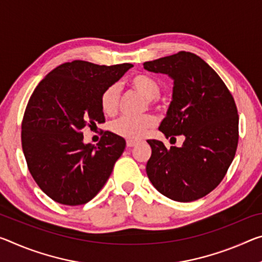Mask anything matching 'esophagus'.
<instances>
[{
    "label": "esophagus",
    "mask_w": 262,
    "mask_h": 262,
    "mask_svg": "<svg viewBox=\"0 0 262 262\" xmlns=\"http://www.w3.org/2000/svg\"><path fill=\"white\" fill-rule=\"evenodd\" d=\"M136 144H138V142H136V141H133V140H128L127 141V147H129V148L136 146Z\"/></svg>",
    "instance_id": "obj_1"
}]
</instances>
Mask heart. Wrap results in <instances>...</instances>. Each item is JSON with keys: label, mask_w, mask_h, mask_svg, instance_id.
Here are the masks:
<instances>
[{"label": "heart", "mask_w": 262, "mask_h": 262, "mask_svg": "<svg viewBox=\"0 0 262 262\" xmlns=\"http://www.w3.org/2000/svg\"><path fill=\"white\" fill-rule=\"evenodd\" d=\"M130 86L136 92L142 94L148 100L157 98L161 92L159 80L148 74H136L130 79ZM120 86L111 85L103 91L100 98V106L106 115H114L119 105ZM155 124V119L151 115H143L140 118L122 116L111 124V129L114 134L128 140H139L146 134V132Z\"/></svg>", "instance_id": "b5f03b06"}]
</instances>
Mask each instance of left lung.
Wrapping results in <instances>:
<instances>
[{"label":"left lung","instance_id":"1","mask_svg":"<svg viewBox=\"0 0 262 262\" xmlns=\"http://www.w3.org/2000/svg\"><path fill=\"white\" fill-rule=\"evenodd\" d=\"M143 66L173 80L160 130L167 139H185L182 147L170 148L159 140L147 141L151 147L148 178L172 201H196L217 188L234 159L239 118L233 97L214 70L194 53L181 51Z\"/></svg>","mask_w":262,"mask_h":262}]
</instances>
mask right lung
<instances>
[{
    "instance_id": "right-lung-1",
    "label": "right lung",
    "mask_w": 262,
    "mask_h": 262,
    "mask_svg": "<svg viewBox=\"0 0 262 262\" xmlns=\"http://www.w3.org/2000/svg\"><path fill=\"white\" fill-rule=\"evenodd\" d=\"M130 68L64 63L30 97L22 122L23 152L36 183L59 204L81 205L94 198L122 155L126 141L121 136L107 130L94 146L84 143L81 130L105 122L101 94Z\"/></svg>"
}]
</instances>
